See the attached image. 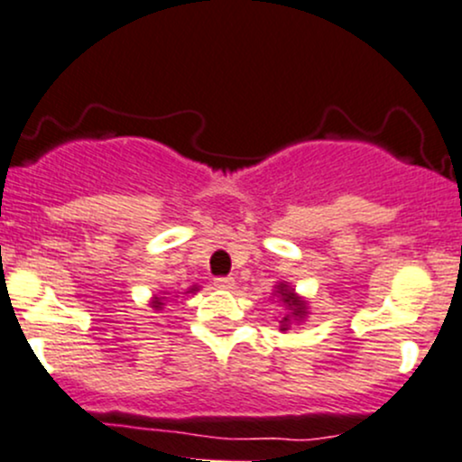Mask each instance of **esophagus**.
I'll return each instance as SVG.
<instances>
[{
    "mask_svg": "<svg viewBox=\"0 0 462 462\" xmlns=\"http://www.w3.org/2000/svg\"><path fill=\"white\" fill-rule=\"evenodd\" d=\"M215 285L218 290H230L232 285H235V279H232V276H217Z\"/></svg>",
    "mask_w": 462,
    "mask_h": 462,
    "instance_id": "1",
    "label": "esophagus"
}]
</instances>
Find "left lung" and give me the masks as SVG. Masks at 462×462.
<instances>
[{"instance_id":"8db88e82","label":"left lung","mask_w":462,"mask_h":462,"mask_svg":"<svg viewBox=\"0 0 462 462\" xmlns=\"http://www.w3.org/2000/svg\"><path fill=\"white\" fill-rule=\"evenodd\" d=\"M276 292L281 294V299H283V303L288 305L290 310H292V314H294L296 319H303V317H305V303H303V300H300V299H296L294 292L288 288V285L281 283L279 288H276ZM288 320H290V314H288V317H283V320H281V323L288 325ZM283 329H285V328H283Z\"/></svg>"}]
</instances>
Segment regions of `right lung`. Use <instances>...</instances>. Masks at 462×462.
Listing matches in <instances>:
<instances>
[{"instance_id":"right-lung-1","label":"right lung","mask_w":462,"mask_h":462,"mask_svg":"<svg viewBox=\"0 0 462 462\" xmlns=\"http://www.w3.org/2000/svg\"><path fill=\"white\" fill-rule=\"evenodd\" d=\"M194 290H197V288H192V292H194ZM162 305H163V299H157V300H154V303H152V308H162Z\"/></svg>"}]
</instances>
